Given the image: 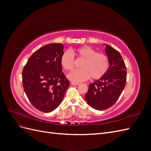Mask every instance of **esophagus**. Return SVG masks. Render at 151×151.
<instances>
[{
    "label": "esophagus",
    "instance_id": "obj_1",
    "mask_svg": "<svg viewBox=\"0 0 151 151\" xmlns=\"http://www.w3.org/2000/svg\"><path fill=\"white\" fill-rule=\"evenodd\" d=\"M70 84L72 86H77V85L79 84V83H74V82H71Z\"/></svg>",
    "mask_w": 151,
    "mask_h": 151
}]
</instances>
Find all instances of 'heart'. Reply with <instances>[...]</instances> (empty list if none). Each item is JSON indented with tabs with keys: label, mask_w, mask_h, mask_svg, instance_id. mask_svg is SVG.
<instances>
[{
	"label": "heart",
	"mask_w": 151,
	"mask_h": 151,
	"mask_svg": "<svg viewBox=\"0 0 151 151\" xmlns=\"http://www.w3.org/2000/svg\"><path fill=\"white\" fill-rule=\"evenodd\" d=\"M75 55L77 58L83 59L80 69L74 70L68 74L67 77L74 83H80L91 79L97 80L103 77L109 67V60L106 55L98 53L96 50L88 46L81 47L74 51H65L60 58V63L65 70H72L74 66Z\"/></svg>",
	"instance_id": "heart-1"
}]
</instances>
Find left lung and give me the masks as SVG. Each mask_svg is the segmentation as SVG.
<instances>
[{
  "instance_id": "8db88e82",
  "label": "left lung",
  "mask_w": 151,
  "mask_h": 151,
  "mask_svg": "<svg viewBox=\"0 0 151 151\" xmlns=\"http://www.w3.org/2000/svg\"><path fill=\"white\" fill-rule=\"evenodd\" d=\"M109 60L108 70L103 77L89 85L85 99L91 107L104 110L111 107L119 98L127 81V69L119 52L106 45Z\"/></svg>"
}]
</instances>
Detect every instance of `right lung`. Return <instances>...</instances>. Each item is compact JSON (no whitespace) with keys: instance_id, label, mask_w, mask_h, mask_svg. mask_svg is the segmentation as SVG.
Segmentation results:
<instances>
[{"instance_id":"obj_1","label":"right lung","mask_w":151,"mask_h":151,"mask_svg":"<svg viewBox=\"0 0 151 151\" xmlns=\"http://www.w3.org/2000/svg\"><path fill=\"white\" fill-rule=\"evenodd\" d=\"M61 43L41 47L29 57L22 72L24 92L33 106L48 113L62 103L69 81L62 72Z\"/></svg>"}]
</instances>
